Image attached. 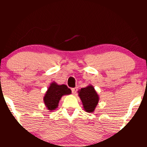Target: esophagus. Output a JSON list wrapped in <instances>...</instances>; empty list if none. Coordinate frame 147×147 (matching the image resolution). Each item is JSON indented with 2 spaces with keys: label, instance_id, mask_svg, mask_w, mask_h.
<instances>
[{
  "label": "esophagus",
  "instance_id": "1",
  "mask_svg": "<svg viewBox=\"0 0 147 147\" xmlns=\"http://www.w3.org/2000/svg\"><path fill=\"white\" fill-rule=\"evenodd\" d=\"M77 90H78V89H77V87H76V88H72L71 90H72V94H76V92H77Z\"/></svg>",
  "mask_w": 147,
  "mask_h": 147
}]
</instances>
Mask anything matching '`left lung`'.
I'll return each instance as SVG.
<instances>
[{"instance_id":"1","label":"left lung","mask_w":147,"mask_h":147,"mask_svg":"<svg viewBox=\"0 0 147 147\" xmlns=\"http://www.w3.org/2000/svg\"><path fill=\"white\" fill-rule=\"evenodd\" d=\"M78 95L83 104L84 110L87 113H93L98 104L99 97L93 86L88 85L78 90Z\"/></svg>"}]
</instances>
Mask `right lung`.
<instances>
[{"instance_id": "1", "label": "right lung", "mask_w": 147, "mask_h": 147, "mask_svg": "<svg viewBox=\"0 0 147 147\" xmlns=\"http://www.w3.org/2000/svg\"><path fill=\"white\" fill-rule=\"evenodd\" d=\"M71 90L64 84L59 85L55 82H52L43 97V102L48 111L55 110L63 95L71 94Z\"/></svg>"}]
</instances>
